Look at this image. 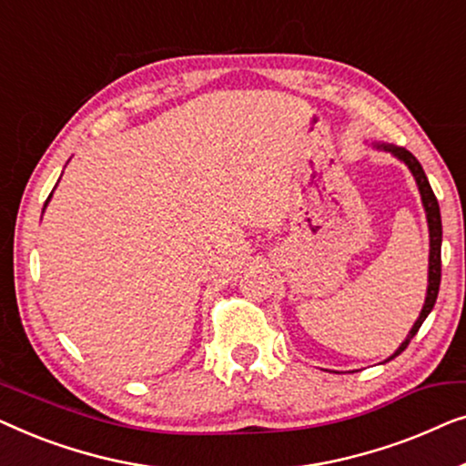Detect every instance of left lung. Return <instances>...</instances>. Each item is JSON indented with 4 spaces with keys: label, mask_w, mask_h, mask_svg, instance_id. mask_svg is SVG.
Wrapping results in <instances>:
<instances>
[{
    "label": "left lung",
    "mask_w": 466,
    "mask_h": 466,
    "mask_svg": "<svg viewBox=\"0 0 466 466\" xmlns=\"http://www.w3.org/2000/svg\"><path fill=\"white\" fill-rule=\"evenodd\" d=\"M378 147L389 149V152L395 154L399 160H403L405 165H408V168L411 170V175H414V179L418 183V189H420L422 205H424V211H427V219H429V234H431L427 299H424L420 317H418L414 327H411L408 339H405V342L399 346V350L395 352V355L390 357V359H395V357L401 355L405 349H408V344L411 342V338H414L416 333H418V329H420V325L424 323V319L429 317V312L432 310V306H435V301H437L439 283H441V213H439V202L435 198V194H432L431 183L427 179V175H424L420 162L416 160V156L411 154V152H408V149H405V147H395V146H378Z\"/></svg>",
    "instance_id": "1"
}]
</instances>
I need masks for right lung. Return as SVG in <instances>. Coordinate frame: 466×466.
Masks as SVG:
<instances>
[{
    "mask_svg": "<svg viewBox=\"0 0 466 466\" xmlns=\"http://www.w3.org/2000/svg\"><path fill=\"white\" fill-rule=\"evenodd\" d=\"M52 196V194H50ZM50 196H48V200H50ZM48 200H46V205H48Z\"/></svg>",
    "mask_w": 466,
    "mask_h": 466,
    "instance_id": "right-lung-1",
    "label": "right lung"
}]
</instances>
